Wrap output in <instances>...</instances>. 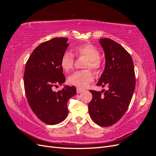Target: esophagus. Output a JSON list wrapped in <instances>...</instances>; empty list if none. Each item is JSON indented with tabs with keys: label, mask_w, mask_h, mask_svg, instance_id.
<instances>
[{
	"label": "esophagus",
	"mask_w": 156,
	"mask_h": 156,
	"mask_svg": "<svg viewBox=\"0 0 156 156\" xmlns=\"http://www.w3.org/2000/svg\"><path fill=\"white\" fill-rule=\"evenodd\" d=\"M83 91V89L80 88H77V94L81 93V92H82Z\"/></svg>",
	"instance_id": "34e87169"
}]
</instances>
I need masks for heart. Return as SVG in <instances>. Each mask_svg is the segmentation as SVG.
<instances>
[{
  "label": "heart",
  "instance_id": "1",
  "mask_svg": "<svg viewBox=\"0 0 156 156\" xmlns=\"http://www.w3.org/2000/svg\"><path fill=\"white\" fill-rule=\"evenodd\" d=\"M75 53L78 56H85L88 61L85 64L86 68H91L98 71L101 68L100 54L98 49L90 44H83L75 47ZM60 65L66 72H69L73 68L74 56L69 51H66L60 59ZM94 79V75L91 71L83 70L74 72L68 77L70 84L78 87L84 88L91 83Z\"/></svg>",
  "mask_w": 156,
  "mask_h": 156
}]
</instances>
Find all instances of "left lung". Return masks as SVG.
<instances>
[{
	"mask_svg": "<svg viewBox=\"0 0 156 156\" xmlns=\"http://www.w3.org/2000/svg\"><path fill=\"white\" fill-rule=\"evenodd\" d=\"M100 43L105 53V66L97 86L108 89L90 90L92 99L88 111L96 124L108 127L116 123L128 108L135 88V74L133 60L123 47L108 38L100 39Z\"/></svg>",
	"mask_w": 156,
	"mask_h": 156,
	"instance_id": "8db88e82",
	"label": "left lung"
}]
</instances>
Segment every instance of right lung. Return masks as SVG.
Returning <instances> with one entry per match:
<instances>
[{"label": "right lung", "mask_w": 156, "mask_h": 156, "mask_svg": "<svg viewBox=\"0 0 156 156\" xmlns=\"http://www.w3.org/2000/svg\"><path fill=\"white\" fill-rule=\"evenodd\" d=\"M67 37H55L33 51L26 63L24 87L28 103L38 119L49 125L62 122L68 114L67 103L76 94L75 87H53L66 81L60 59L68 47Z\"/></svg>", "instance_id": "obj_1"}]
</instances>
